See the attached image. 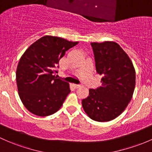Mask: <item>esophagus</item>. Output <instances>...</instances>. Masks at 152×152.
I'll list each match as a JSON object with an SVG mask.
<instances>
[{"label": "esophagus", "mask_w": 152, "mask_h": 152, "mask_svg": "<svg viewBox=\"0 0 152 152\" xmlns=\"http://www.w3.org/2000/svg\"><path fill=\"white\" fill-rule=\"evenodd\" d=\"M73 87L75 88H79V87H81V84H73Z\"/></svg>", "instance_id": "esophagus-1"}]
</instances>
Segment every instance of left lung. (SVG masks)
Returning <instances> with one entry per match:
<instances>
[{
	"mask_svg": "<svg viewBox=\"0 0 152 152\" xmlns=\"http://www.w3.org/2000/svg\"><path fill=\"white\" fill-rule=\"evenodd\" d=\"M102 85L89 89L82 106L92 120L108 122L119 116L130 103L135 86V71L130 57L117 43H91Z\"/></svg>",
	"mask_w": 152,
	"mask_h": 152,
	"instance_id": "1",
	"label": "left lung"
}]
</instances>
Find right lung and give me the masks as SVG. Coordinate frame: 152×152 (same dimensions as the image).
I'll use <instances>...</instances> for the list:
<instances>
[{
  "mask_svg": "<svg viewBox=\"0 0 152 152\" xmlns=\"http://www.w3.org/2000/svg\"><path fill=\"white\" fill-rule=\"evenodd\" d=\"M79 42L46 36L22 55L16 73L19 95L32 114L47 116L57 112L70 93L69 84L57 79L56 68L65 52Z\"/></svg>",
  "mask_w": 152,
  "mask_h": 152,
  "instance_id": "obj_1",
  "label": "right lung"
}]
</instances>
